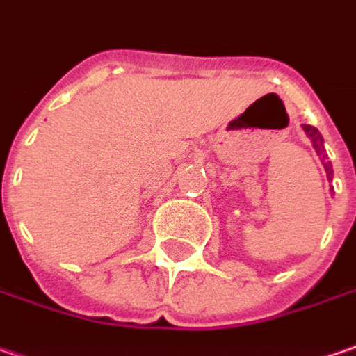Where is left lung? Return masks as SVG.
Returning <instances> with one entry per match:
<instances>
[{"instance_id":"1","label":"left lung","mask_w":356,"mask_h":356,"mask_svg":"<svg viewBox=\"0 0 356 356\" xmlns=\"http://www.w3.org/2000/svg\"><path fill=\"white\" fill-rule=\"evenodd\" d=\"M303 129H305L307 138L312 140L315 152H317L319 155L323 154V161H325V147H323V138H321V134L317 131V128L307 126V124H303ZM325 171H327V177L333 179V167H331V161H325Z\"/></svg>"}]
</instances>
